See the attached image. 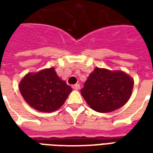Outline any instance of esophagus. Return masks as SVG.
Segmentation results:
<instances>
[{
  "mask_svg": "<svg viewBox=\"0 0 153 153\" xmlns=\"http://www.w3.org/2000/svg\"><path fill=\"white\" fill-rule=\"evenodd\" d=\"M72 88H73V89L74 90H79L80 88V85L79 84H74Z\"/></svg>",
  "mask_w": 153,
  "mask_h": 153,
  "instance_id": "esophagus-1",
  "label": "esophagus"
}]
</instances>
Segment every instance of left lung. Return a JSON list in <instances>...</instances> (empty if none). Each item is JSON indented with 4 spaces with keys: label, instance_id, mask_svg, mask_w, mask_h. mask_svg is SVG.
Instances as JSON below:
<instances>
[{
    "label": "left lung",
    "instance_id": "8db88e82",
    "mask_svg": "<svg viewBox=\"0 0 153 153\" xmlns=\"http://www.w3.org/2000/svg\"><path fill=\"white\" fill-rule=\"evenodd\" d=\"M133 87L134 79L124 71L97 67L83 84L81 95L94 111L111 112L128 102Z\"/></svg>",
    "mask_w": 153,
    "mask_h": 153
}]
</instances>
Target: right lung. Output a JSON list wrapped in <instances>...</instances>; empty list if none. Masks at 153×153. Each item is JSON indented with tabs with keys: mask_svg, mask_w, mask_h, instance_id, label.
<instances>
[{
	"mask_svg": "<svg viewBox=\"0 0 153 153\" xmlns=\"http://www.w3.org/2000/svg\"><path fill=\"white\" fill-rule=\"evenodd\" d=\"M19 88L31 107L49 113L60 108L72 92L71 87L57 75L53 67L28 73L20 81Z\"/></svg>",
	"mask_w": 153,
	"mask_h": 153,
	"instance_id": "right-lung-1",
	"label": "right lung"
}]
</instances>
